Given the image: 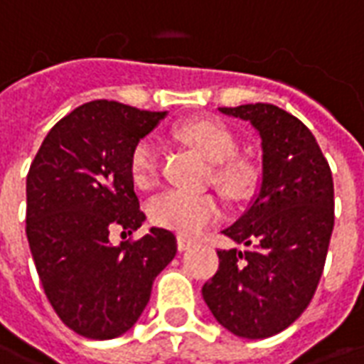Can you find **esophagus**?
I'll use <instances>...</instances> for the list:
<instances>
[{"label": "esophagus", "mask_w": 364, "mask_h": 364, "mask_svg": "<svg viewBox=\"0 0 364 364\" xmlns=\"http://www.w3.org/2000/svg\"><path fill=\"white\" fill-rule=\"evenodd\" d=\"M193 244H194L193 240H188V238H185V237L177 238V248H179V252H185V250L191 248Z\"/></svg>", "instance_id": "esophagus-1"}]
</instances>
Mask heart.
Wrapping results in <instances>:
<instances>
[{"mask_svg":"<svg viewBox=\"0 0 364 364\" xmlns=\"http://www.w3.org/2000/svg\"><path fill=\"white\" fill-rule=\"evenodd\" d=\"M179 135L208 162L218 164L213 179L227 194L240 196L248 188L252 173L246 164L232 160L237 143L225 127L215 122H191L179 129ZM129 173L137 187L149 188L154 185L158 173V146L152 139H141L135 145L129 156ZM149 215L158 227L171 229L181 237H196L221 218V204L213 194L170 188L149 202Z\"/></svg>","mask_w":364,"mask_h":364,"instance_id":"heart-1","label":"heart"}]
</instances>
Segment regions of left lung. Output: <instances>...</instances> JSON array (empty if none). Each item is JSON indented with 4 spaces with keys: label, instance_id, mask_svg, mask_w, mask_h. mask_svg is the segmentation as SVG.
Masks as SVG:
<instances>
[{
    "label": "left lung",
    "instance_id": "left-lung-1",
    "mask_svg": "<svg viewBox=\"0 0 364 364\" xmlns=\"http://www.w3.org/2000/svg\"><path fill=\"white\" fill-rule=\"evenodd\" d=\"M250 122L262 145V177L246 212L225 235L248 246L218 250L204 301L235 336L262 340L288 328L317 290L334 227V183L313 133L269 105L219 108Z\"/></svg>",
    "mask_w": 364,
    "mask_h": 364
}]
</instances>
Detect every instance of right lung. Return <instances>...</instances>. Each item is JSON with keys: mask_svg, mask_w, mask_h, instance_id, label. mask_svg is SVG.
Listing matches in <instances>:
<instances>
[{"mask_svg": "<svg viewBox=\"0 0 364 364\" xmlns=\"http://www.w3.org/2000/svg\"><path fill=\"white\" fill-rule=\"evenodd\" d=\"M168 112L85 102L51 127L26 177V237L41 287L60 321L90 340L137 323L152 282L176 257L173 232L152 227L135 242L110 232L145 221L129 156Z\"/></svg>", "mask_w": 364, "mask_h": 364, "instance_id": "1", "label": "right lung"}]
</instances>
